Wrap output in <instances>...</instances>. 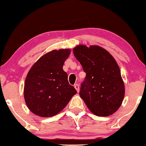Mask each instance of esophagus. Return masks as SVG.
<instances>
[{"label": "esophagus", "instance_id": "obj_1", "mask_svg": "<svg viewBox=\"0 0 146 146\" xmlns=\"http://www.w3.org/2000/svg\"><path fill=\"white\" fill-rule=\"evenodd\" d=\"M74 87H75V88L76 89V90L78 91V92H79V90H80V86H79V84H75L74 85Z\"/></svg>", "mask_w": 146, "mask_h": 146}]
</instances>
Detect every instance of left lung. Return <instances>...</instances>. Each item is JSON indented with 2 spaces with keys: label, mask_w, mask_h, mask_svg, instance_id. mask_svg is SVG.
<instances>
[{
  "label": "left lung",
  "mask_w": 146,
  "mask_h": 146,
  "mask_svg": "<svg viewBox=\"0 0 146 146\" xmlns=\"http://www.w3.org/2000/svg\"><path fill=\"white\" fill-rule=\"evenodd\" d=\"M73 54L86 73L80 96L88 108L99 116L115 113L123 101L124 85L113 56L96 45H80L73 49Z\"/></svg>",
  "instance_id": "left-lung-1"
}]
</instances>
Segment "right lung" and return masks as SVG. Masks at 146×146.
<instances>
[{"mask_svg": "<svg viewBox=\"0 0 146 146\" xmlns=\"http://www.w3.org/2000/svg\"><path fill=\"white\" fill-rule=\"evenodd\" d=\"M69 49L53 50L41 56L30 69L24 84V95L28 108L41 117H51L66 107L77 93L63 71Z\"/></svg>", "mask_w": 146, "mask_h": 146, "instance_id": "1", "label": "right lung"}]
</instances>
